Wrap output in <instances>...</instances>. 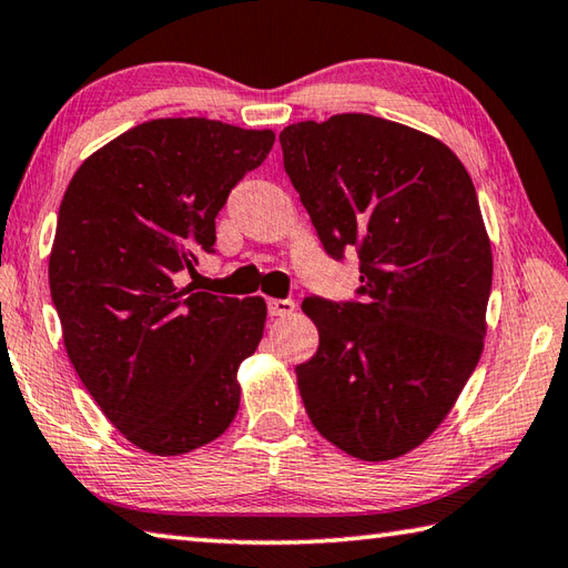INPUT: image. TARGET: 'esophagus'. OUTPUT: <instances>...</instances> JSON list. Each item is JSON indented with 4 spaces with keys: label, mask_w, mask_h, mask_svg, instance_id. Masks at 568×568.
<instances>
[{
    "label": "esophagus",
    "mask_w": 568,
    "mask_h": 568,
    "mask_svg": "<svg viewBox=\"0 0 568 568\" xmlns=\"http://www.w3.org/2000/svg\"><path fill=\"white\" fill-rule=\"evenodd\" d=\"M267 313H271L273 317H287L295 313V303L275 297V301H267Z\"/></svg>",
    "instance_id": "obj_1"
}]
</instances>
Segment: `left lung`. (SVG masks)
<instances>
[{
	"label": "left lung",
	"instance_id": "left-lung-1",
	"mask_svg": "<svg viewBox=\"0 0 568 568\" xmlns=\"http://www.w3.org/2000/svg\"><path fill=\"white\" fill-rule=\"evenodd\" d=\"M283 166L329 257L357 251L355 301L311 295L320 345L295 367L315 429L385 462L419 447L479 363L491 245L445 143L369 113L283 129Z\"/></svg>",
	"mask_w": 568,
	"mask_h": 568
}]
</instances>
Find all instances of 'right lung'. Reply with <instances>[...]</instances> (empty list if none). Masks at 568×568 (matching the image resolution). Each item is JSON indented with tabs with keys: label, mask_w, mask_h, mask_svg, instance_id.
Wrapping results in <instances>:
<instances>
[{
	"label": "right lung",
	"mask_w": 568,
	"mask_h": 568,
	"mask_svg": "<svg viewBox=\"0 0 568 568\" xmlns=\"http://www.w3.org/2000/svg\"><path fill=\"white\" fill-rule=\"evenodd\" d=\"M273 131L156 119L81 163L49 255L67 355L131 445L185 455L241 405L239 367L265 327L263 297H223L176 275L213 253L215 215L273 149Z\"/></svg>",
	"instance_id": "1"
}]
</instances>
